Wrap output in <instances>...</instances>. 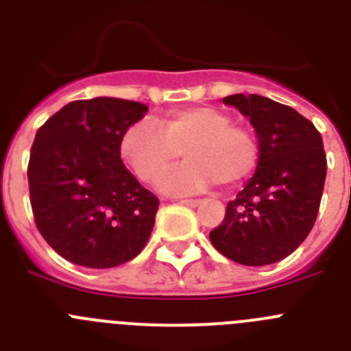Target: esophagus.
<instances>
[{
	"mask_svg": "<svg viewBox=\"0 0 351 351\" xmlns=\"http://www.w3.org/2000/svg\"><path fill=\"white\" fill-rule=\"evenodd\" d=\"M181 204H184L188 207H197L200 204V200H197V198H186V200H181Z\"/></svg>",
	"mask_w": 351,
	"mask_h": 351,
	"instance_id": "1",
	"label": "esophagus"
}]
</instances>
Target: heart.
<instances>
[{"label": "heart", "instance_id": "obj_1", "mask_svg": "<svg viewBox=\"0 0 351 351\" xmlns=\"http://www.w3.org/2000/svg\"><path fill=\"white\" fill-rule=\"evenodd\" d=\"M123 161L141 181L153 182L179 160L186 163L167 173L160 190L169 195L204 191L219 182L234 188L246 181L258 165L255 135L216 107L172 110L158 121L128 126L119 141Z\"/></svg>", "mask_w": 351, "mask_h": 351}]
</instances>
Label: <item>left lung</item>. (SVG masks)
Listing matches in <instances>:
<instances>
[{"label":"left lung","mask_w":351,"mask_h":351,"mask_svg":"<svg viewBox=\"0 0 351 351\" xmlns=\"http://www.w3.org/2000/svg\"><path fill=\"white\" fill-rule=\"evenodd\" d=\"M223 104L247 117L258 138L253 178L228 202L225 219L209 234L226 258L260 267L302 244L315 225L327 158L320 132L295 108L260 95H230Z\"/></svg>","instance_id":"left-lung-1"}]
</instances>
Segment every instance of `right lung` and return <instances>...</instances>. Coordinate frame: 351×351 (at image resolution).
<instances>
[{
  "mask_svg": "<svg viewBox=\"0 0 351 351\" xmlns=\"http://www.w3.org/2000/svg\"><path fill=\"white\" fill-rule=\"evenodd\" d=\"M147 110L98 96L70 101L36 132L27 167L31 207L40 234L68 262L116 267L147 244L160 202L119 153L123 133Z\"/></svg>",
  "mask_w": 351,
  "mask_h": 351,
  "instance_id": "1",
  "label": "right lung"
}]
</instances>
